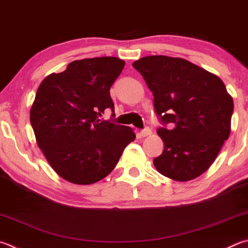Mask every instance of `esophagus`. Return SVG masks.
<instances>
[{
    "instance_id": "obj_1",
    "label": "esophagus",
    "mask_w": 248,
    "mask_h": 248,
    "mask_svg": "<svg viewBox=\"0 0 248 248\" xmlns=\"http://www.w3.org/2000/svg\"><path fill=\"white\" fill-rule=\"evenodd\" d=\"M151 133H152V130L148 128V127H146V128H144L143 130H141V132H140V136H141V137H147V136H150Z\"/></svg>"
}]
</instances>
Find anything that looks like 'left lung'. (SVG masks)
<instances>
[{
	"instance_id": "1",
	"label": "left lung",
	"mask_w": 248,
	"mask_h": 248,
	"mask_svg": "<svg viewBox=\"0 0 248 248\" xmlns=\"http://www.w3.org/2000/svg\"><path fill=\"white\" fill-rule=\"evenodd\" d=\"M132 66L153 92L163 124L157 133L165 147L154 158L156 169L175 181L197 178L210 167L230 136L233 100L226 85L183 58L146 56Z\"/></svg>"
}]
</instances>
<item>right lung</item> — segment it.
Segmentation results:
<instances>
[{
	"label": "right lung",
	"instance_id": "right-lung-1",
	"mask_svg": "<svg viewBox=\"0 0 248 248\" xmlns=\"http://www.w3.org/2000/svg\"><path fill=\"white\" fill-rule=\"evenodd\" d=\"M124 67L117 57L84 58L40 84L30 123L48 164L67 181H100L136 139L131 128L100 119L107 108L114 112L109 90Z\"/></svg>",
	"mask_w": 248,
	"mask_h": 248
}]
</instances>
